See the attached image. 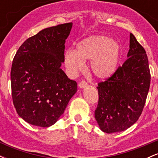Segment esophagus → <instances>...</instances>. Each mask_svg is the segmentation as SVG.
<instances>
[{
    "label": "esophagus",
    "mask_w": 158,
    "mask_h": 158,
    "mask_svg": "<svg viewBox=\"0 0 158 158\" xmlns=\"http://www.w3.org/2000/svg\"><path fill=\"white\" fill-rule=\"evenodd\" d=\"M88 84L86 82V81H81L79 83V87L80 88H86V87H88Z\"/></svg>",
    "instance_id": "1"
}]
</instances>
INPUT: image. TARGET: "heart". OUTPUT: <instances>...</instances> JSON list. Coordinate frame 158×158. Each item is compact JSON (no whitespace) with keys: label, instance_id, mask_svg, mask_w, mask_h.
<instances>
[{"label":"heart","instance_id":"b5f03b06","mask_svg":"<svg viewBox=\"0 0 158 158\" xmlns=\"http://www.w3.org/2000/svg\"><path fill=\"white\" fill-rule=\"evenodd\" d=\"M122 49L118 41L108 35H94L81 40L76 50L69 49L64 54V64L70 73L83 70L89 60L90 71L97 79L105 80L117 71Z\"/></svg>","mask_w":158,"mask_h":158}]
</instances>
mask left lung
<instances>
[{
    "instance_id": "obj_1",
    "label": "left lung",
    "mask_w": 158,
    "mask_h": 158,
    "mask_svg": "<svg viewBox=\"0 0 158 158\" xmlns=\"http://www.w3.org/2000/svg\"><path fill=\"white\" fill-rule=\"evenodd\" d=\"M127 57L111 77L98 84L95 119L100 129L108 134L125 131L137 122L149 90L147 55L131 33Z\"/></svg>"
}]
</instances>
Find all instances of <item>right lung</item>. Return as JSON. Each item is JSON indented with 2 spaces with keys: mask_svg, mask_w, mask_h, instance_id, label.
Returning a JSON list of instances; mask_svg holds the SVG:
<instances>
[{
  "mask_svg": "<svg viewBox=\"0 0 158 158\" xmlns=\"http://www.w3.org/2000/svg\"><path fill=\"white\" fill-rule=\"evenodd\" d=\"M72 26L66 23L41 30L21 45L12 61L14 106L20 117L33 126L55 124L77 90L76 81L61 69Z\"/></svg>",
  "mask_w": 158,
  "mask_h": 158,
  "instance_id": "1",
  "label": "right lung"
}]
</instances>
